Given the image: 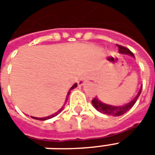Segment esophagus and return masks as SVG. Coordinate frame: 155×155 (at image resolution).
<instances>
[{"label":"esophagus","instance_id":"34e87169","mask_svg":"<svg viewBox=\"0 0 155 155\" xmlns=\"http://www.w3.org/2000/svg\"><path fill=\"white\" fill-rule=\"evenodd\" d=\"M88 80H90V76H89L88 74H84V75H83V76L81 78V80L79 81V84H80V85H84V83H85Z\"/></svg>","mask_w":155,"mask_h":155}]
</instances>
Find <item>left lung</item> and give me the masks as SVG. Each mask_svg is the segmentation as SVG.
<instances>
[{"instance_id": "1", "label": "left lung", "mask_w": 155, "mask_h": 155, "mask_svg": "<svg viewBox=\"0 0 155 155\" xmlns=\"http://www.w3.org/2000/svg\"><path fill=\"white\" fill-rule=\"evenodd\" d=\"M117 46L119 47V51L121 54H130L131 56L134 57V54L131 52V51L126 47H124L122 45H117ZM141 91H142V88L140 89L139 93L137 94V95L135 96V98H134V100H132L131 101H130L129 103H127L126 104L124 105H121V106H113V105H110V104H104V103H102L98 98H94L92 100V104L96 110H97L99 112H101L102 114H109V115H113V116H120V115H122L124 113H126L127 111L130 110L131 108L133 107L134 104H135V102L138 100V98L140 96V93H141Z\"/></svg>"}]
</instances>
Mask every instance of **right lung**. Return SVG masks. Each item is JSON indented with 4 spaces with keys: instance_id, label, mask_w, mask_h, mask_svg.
I'll return each instance as SVG.
<instances>
[{
    "instance_id": "obj_1",
    "label": "right lung",
    "mask_w": 155,
    "mask_h": 155,
    "mask_svg": "<svg viewBox=\"0 0 155 155\" xmlns=\"http://www.w3.org/2000/svg\"><path fill=\"white\" fill-rule=\"evenodd\" d=\"M76 86H77V84L75 83V84H74V85H73V86H72V87L71 88V90L68 91V94H67V95H66V100H65V101H67L68 96H69V94H70V93H71V90H73V89H74V88L76 87ZM65 103H66V102H65ZM63 108H64V107H61V110H58L57 112H55L54 114H51V115H50V116L44 117V118H37V117H32V118H33V119H35V120H49V119H51V118H53V117L56 116V115H57L58 114H60L61 111H62V110H63Z\"/></svg>"
}]
</instances>
